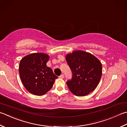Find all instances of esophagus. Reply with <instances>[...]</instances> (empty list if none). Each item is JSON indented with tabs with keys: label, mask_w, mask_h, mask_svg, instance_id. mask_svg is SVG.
<instances>
[{
	"label": "esophagus",
	"mask_w": 127,
	"mask_h": 127,
	"mask_svg": "<svg viewBox=\"0 0 127 127\" xmlns=\"http://www.w3.org/2000/svg\"><path fill=\"white\" fill-rule=\"evenodd\" d=\"M59 78H60L61 79H63L64 78V75H63V74H62V75H61V76H59Z\"/></svg>",
	"instance_id": "esophagus-1"
}]
</instances>
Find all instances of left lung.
Wrapping results in <instances>:
<instances>
[{
  "instance_id": "1",
  "label": "left lung",
  "mask_w": 127,
  "mask_h": 127,
  "mask_svg": "<svg viewBox=\"0 0 127 127\" xmlns=\"http://www.w3.org/2000/svg\"><path fill=\"white\" fill-rule=\"evenodd\" d=\"M71 70L72 79L66 81L72 93L84 96L97 86L102 75V64L93 54L82 51H75L65 57Z\"/></svg>"
}]
</instances>
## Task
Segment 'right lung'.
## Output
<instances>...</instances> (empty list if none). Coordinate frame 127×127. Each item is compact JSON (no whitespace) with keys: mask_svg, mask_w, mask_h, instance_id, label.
I'll return each instance as SVG.
<instances>
[{"mask_svg":"<svg viewBox=\"0 0 127 127\" xmlns=\"http://www.w3.org/2000/svg\"><path fill=\"white\" fill-rule=\"evenodd\" d=\"M49 57L42 53L24 57L19 65V74L25 88L31 94L42 96L50 90L58 78L52 69L47 66Z\"/></svg>","mask_w":127,"mask_h":127,"instance_id":"obj_1","label":"right lung"}]
</instances>
